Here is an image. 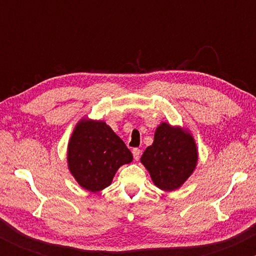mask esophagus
Returning a JSON list of instances; mask_svg holds the SVG:
<instances>
[{
  "mask_svg": "<svg viewBox=\"0 0 256 256\" xmlns=\"http://www.w3.org/2000/svg\"><path fill=\"white\" fill-rule=\"evenodd\" d=\"M132 154H134V160H140V149L134 148V149H132Z\"/></svg>",
  "mask_w": 256,
  "mask_h": 256,
  "instance_id": "obj_1",
  "label": "esophagus"
}]
</instances>
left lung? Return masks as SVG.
<instances>
[{"instance_id": "obj_1", "label": "left lung", "mask_w": 256, "mask_h": 256, "mask_svg": "<svg viewBox=\"0 0 256 256\" xmlns=\"http://www.w3.org/2000/svg\"><path fill=\"white\" fill-rule=\"evenodd\" d=\"M140 161L156 186L172 192L192 173L198 162V150L189 134L162 122L155 131L154 142L143 152Z\"/></svg>"}]
</instances>
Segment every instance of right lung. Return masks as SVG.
<instances>
[{
    "label": "right lung",
    "mask_w": 256,
    "mask_h": 256,
    "mask_svg": "<svg viewBox=\"0 0 256 256\" xmlns=\"http://www.w3.org/2000/svg\"><path fill=\"white\" fill-rule=\"evenodd\" d=\"M68 167L84 189L96 192L113 180L116 170L132 161L128 146L104 122L82 120L68 144Z\"/></svg>",
    "instance_id": "right-lung-1"
}]
</instances>
